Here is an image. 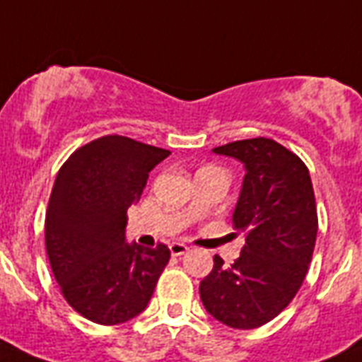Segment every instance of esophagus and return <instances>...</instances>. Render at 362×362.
Listing matches in <instances>:
<instances>
[{"label":"esophagus","mask_w":362,"mask_h":362,"mask_svg":"<svg viewBox=\"0 0 362 362\" xmlns=\"http://www.w3.org/2000/svg\"><path fill=\"white\" fill-rule=\"evenodd\" d=\"M170 253H173V255H175V257H180V255H184V253L187 252V250H189V247L186 246V244H180V242H173V244H170Z\"/></svg>","instance_id":"34e87169"}]
</instances>
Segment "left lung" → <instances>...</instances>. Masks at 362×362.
<instances>
[{
	"instance_id": "8db88e82",
	"label": "left lung",
	"mask_w": 362,
	"mask_h": 362,
	"mask_svg": "<svg viewBox=\"0 0 362 362\" xmlns=\"http://www.w3.org/2000/svg\"><path fill=\"white\" fill-rule=\"evenodd\" d=\"M244 165L233 227L246 233L240 257L214 269L199 286L214 320L233 329H257L291 303L308 272L317 237V212L306 165L272 139H246L212 150Z\"/></svg>"
}]
</instances>
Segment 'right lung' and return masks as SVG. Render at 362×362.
I'll list each match as a JSON object with an SVG mask.
<instances>
[{
  "label": "right lung",
  "mask_w": 362,
  "mask_h": 362,
  "mask_svg": "<svg viewBox=\"0 0 362 362\" xmlns=\"http://www.w3.org/2000/svg\"><path fill=\"white\" fill-rule=\"evenodd\" d=\"M169 153L107 135L71 153L56 176L45 220L48 261L65 300L93 323L118 325L141 314L169 263L165 244L125 240L127 209Z\"/></svg>",
  "instance_id": "obj_1"
}]
</instances>
